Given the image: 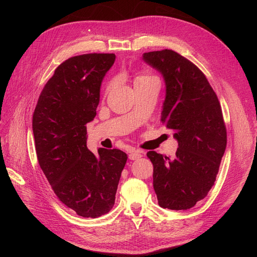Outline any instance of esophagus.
<instances>
[{
  "label": "esophagus",
  "mask_w": 257,
  "mask_h": 257,
  "mask_svg": "<svg viewBox=\"0 0 257 257\" xmlns=\"http://www.w3.org/2000/svg\"><path fill=\"white\" fill-rule=\"evenodd\" d=\"M143 154H144V152L141 151V150L131 151L130 154H128V159L132 160V161H135V160H138V159L143 158Z\"/></svg>",
  "instance_id": "34e87169"
}]
</instances>
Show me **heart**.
Returning a JSON list of instances; mask_svg holds the SVG:
<instances>
[{
    "mask_svg": "<svg viewBox=\"0 0 257 257\" xmlns=\"http://www.w3.org/2000/svg\"><path fill=\"white\" fill-rule=\"evenodd\" d=\"M147 77H151V76H147V75H141V76H138V77H137V78L135 79V82H136V81H138V80H142V79H145V78H147ZM111 87H112V83L110 82L109 84H108V85H107V88H106V91H107V92H108V91H109V90L111 89Z\"/></svg>",
    "mask_w": 257,
    "mask_h": 257,
    "instance_id": "b5f03b06",
    "label": "heart"
}]
</instances>
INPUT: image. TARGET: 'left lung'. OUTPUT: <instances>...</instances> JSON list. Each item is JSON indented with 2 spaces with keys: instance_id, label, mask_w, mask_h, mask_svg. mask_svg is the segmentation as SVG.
<instances>
[{
  "instance_id": "8db88e82",
  "label": "left lung",
  "mask_w": 257,
  "mask_h": 257,
  "mask_svg": "<svg viewBox=\"0 0 257 257\" xmlns=\"http://www.w3.org/2000/svg\"><path fill=\"white\" fill-rule=\"evenodd\" d=\"M143 60L164 78L161 121L178 142L174 158L147 153L153 189L162 208L188 210L208 195L226 149L221 105L204 73L181 54L165 49L146 52Z\"/></svg>"
}]
</instances>
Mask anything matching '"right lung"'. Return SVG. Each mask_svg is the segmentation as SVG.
<instances>
[{
    "label": "right lung",
    "instance_id": "obj_1",
    "mask_svg": "<svg viewBox=\"0 0 257 257\" xmlns=\"http://www.w3.org/2000/svg\"><path fill=\"white\" fill-rule=\"evenodd\" d=\"M113 53H88L60 64L45 84L33 113L36 155L54 194L83 217L108 213L127 160L119 149L87 147V123L96 115L100 85Z\"/></svg>",
    "mask_w": 257,
    "mask_h": 257
}]
</instances>
